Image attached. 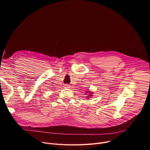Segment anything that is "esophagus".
Wrapping results in <instances>:
<instances>
[{
	"mask_svg": "<svg viewBox=\"0 0 150 150\" xmlns=\"http://www.w3.org/2000/svg\"><path fill=\"white\" fill-rule=\"evenodd\" d=\"M69 87H70V86H69V85H68V84H65V88H69Z\"/></svg>",
	"mask_w": 150,
	"mask_h": 150,
	"instance_id": "34e87169",
	"label": "esophagus"
}]
</instances>
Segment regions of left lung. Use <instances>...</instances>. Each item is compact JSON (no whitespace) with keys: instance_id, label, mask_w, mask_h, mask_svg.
<instances>
[{"instance_id":"1","label":"left lung","mask_w":150,"mask_h":150,"mask_svg":"<svg viewBox=\"0 0 150 150\" xmlns=\"http://www.w3.org/2000/svg\"><path fill=\"white\" fill-rule=\"evenodd\" d=\"M85 94H88V96H87V98H90L91 97L93 96V92H92V91H85Z\"/></svg>"}]
</instances>
